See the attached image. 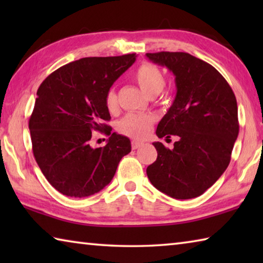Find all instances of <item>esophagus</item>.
<instances>
[{
    "label": "esophagus",
    "mask_w": 263,
    "mask_h": 263,
    "mask_svg": "<svg viewBox=\"0 0 263 263\" xmlns=\"http://www.w3.org/2000/svg\"><path fill=\"white\" fill-rule=\"evenodd\" d=\"M131 146H132V149H137V148H139L140 146H142V142L137 141V140H132Z\"/></svg>",
    "instance_id": "obj_1"
}]
</instances>
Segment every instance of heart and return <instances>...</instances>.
Returning <instances> with one entry per match:
<instances>
[{
    "instance_id": "b5f03b06",
    "label": "heart",
    "mask_w": 263,
    "mask_h": 263,
    "mask_svg": "<svg viewBox=\"0 0 263 263\" xmlns=\"http://www.w3.org/2000/svg\"><path fill=\"white\" fill-rule=\"evenodd\" d=\"M135 80L139 87L149 97L157 96L163 90L164 77L161 70L151 62H144L136 69ZM105 105L109 110H114L117 105V96L114 88H110L105 95ZM154 118L146 114H127L117 124V131L133 139H144L152 130Z\"/></svg>"
}]
</instances>
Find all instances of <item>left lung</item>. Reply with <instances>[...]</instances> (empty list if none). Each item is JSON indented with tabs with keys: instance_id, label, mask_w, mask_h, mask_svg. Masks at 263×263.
I'll return each instance as SVG.
<instances>
[{
	"instance_id": "obj_1",
	"label": "left lung",
	"mask_w": 263,
	"mask_h": 263,
	"mask_svg": "<svg viewBox=\"0 0 263 263\" xmlns=\"http://www.w3.org/2000/svg\"><path fill=\"white\" fill-rule=\"evenodd\" d=\"M175 75L174 103L157 127L159 138L179 137L174 148L153 142L158 158L146 169L155 188L176 199L201 196L226 171L239 133L237 99L208 62L185 52L146 53Z\"/></svg>"
}]
</instances>
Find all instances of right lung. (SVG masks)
Returning <instances> with one entry per match:
<instances>
[{"instance_id":"obj_1","label":"right lung","mask_w":263,"mask_h":263,"mask_svg":"<svg viewBox=\"0 0 263 263\" xmlns=\"http://www.w3.org/2000/svg\"><path fill=\"white\" fill-rule=\"evenodd\" d=\"M136 61V53L89 57L69 62L44 80L29 119L33 157L44 176L62 195L82 198L108 185L124 155L127 137L111 133L105 105L110 87ZM110 135L92 149L91 132Z\"/></svg>"}]
</instances>
